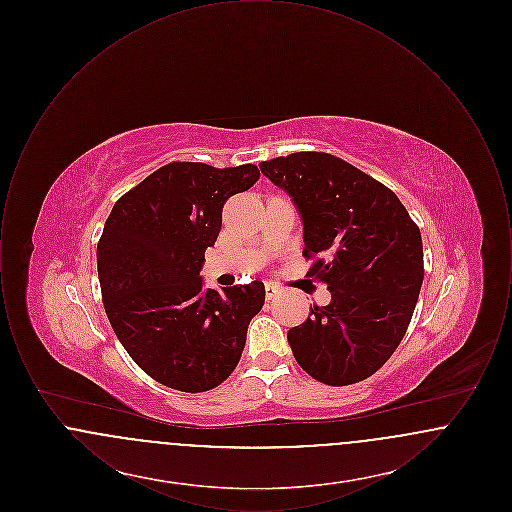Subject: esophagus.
I'll use <instances>...</instances> for the list:
<instances>
[{
  "label": "esophagus",
  "instance_id": "34e87169",
  "mask_svg": "<svg viewBox=\"0 0 512 512\" xmlns=\"http://www.w3.org/2000/svg\"><path fill=\"white\" fill-rule=\"evenodd\" d=\"M278 295H280V288L278 286H274V284H267L265 286V297H267L268 301H272Z\"/></svg>",
  "mask_w": 512,
  "mask_h": 512
}]
</instances>
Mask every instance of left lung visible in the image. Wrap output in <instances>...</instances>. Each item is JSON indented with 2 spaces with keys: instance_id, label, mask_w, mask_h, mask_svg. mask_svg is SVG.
Returning a JSON list of instances; mask_svg holds the SVG:
<instances>
[{
  "instance_id": "obj_1",
  "label": "left lung",
  "mask_w": 512,
  "mask_h": 512,
  "mask_svg": "<svg viewBox=\"0 0 512 512\" xmlns=\"http://www.w3.org/2000/svg\"><path fill=\"white\" fill-rule=\"evenodd\" d=\"M303 220L309 274L332 301L313 307L288 341L299 366L328 386L372 376L403 340L424 278L420 230L399 197L330 153L259 163Z\"/></svg>"
}]
</instances>
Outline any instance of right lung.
Segmentation results:
<instances>
[{
	"label": "right lung",
	"instance_id": "obj_1",
	"mask_svg": "<svg viewBox=\"0 0 512 512\" xmlns=\"http://www.w3.org/2000/svg\"><path fill=\"white\" fill-rule=\"evenodd\" d=\"M259 176L255 165L169 163L122 195L105 220L98 244L105 313L132 361L167 388H217L265 305L259 280L217 292L199 274L226 199Z\"/></svg>",
	"mask_w": 512,
	"mask_h": 512
}]
</instances>
